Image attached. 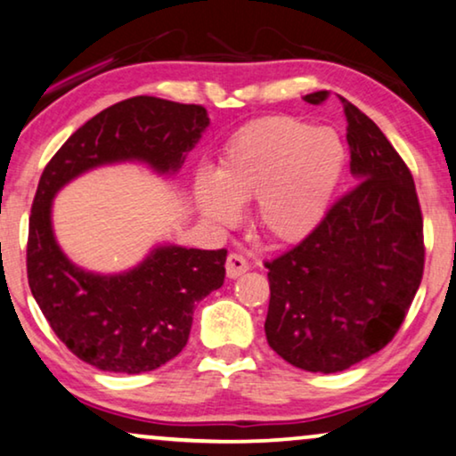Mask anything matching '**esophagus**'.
I'll use <instances>...</instances> for the list:
<instances>
[{"instance_id":"34e87169","label":"esophagus","mask_w":456,"mask_h":456,"mask_svg":"<svg viewBox=\"0 0 456 456\" xmlns=\"http://www.w3.org/2000/svg\"><path fill=\"white\" fill-rule=\"evenodd\" d=\"M224 269H227L229 279H238L244 275L246 271H250V263H248L241 254H229L227 263H224Z\"/></svg>"}]
</instances>
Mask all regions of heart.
<instances>
[{
    "label": "heart",
    "instance_id": "obj_1",
    "mask_svg": "<svg viewBox=\"0 0 456 456\" xmlns=\"http://www.w3.org/2000/svg\"><path fill=\"white\" fill-rule=\"evenodd\" d=\"M344 162V145L333 131L291 117H265L229 139L216 173L200 168L193 196L216 224H233L240 204L256 200L258 227L271 240L291 244L325 218Z\"/></svg>",
    "mask_w": 456,
    "mask_h": 456
}]
</instances>
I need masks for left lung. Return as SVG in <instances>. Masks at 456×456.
Returning a JSON list of instances; mask_svg holds the SVG:
<instances>
[{
	"label": "left lung",
	"mask_w": 456,
	"mask_h": 456,
	"mask_svg": "<svg viewBox=\"0 0 456 456\" xmlns=\"http://www.w3.org/2000/svg\"><path fill=\"white\" fill-rule=\"evenodd\" d=\"M327 91L306 95L319 104ZM350 173L359 181L269 269L266 342L289 365L344 371L403 325L423 277V218L404 160L367 114L342 97Z\"/></svg>",
	"instance_id": "1"
}]
</instances>
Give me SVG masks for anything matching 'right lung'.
Returning a JSON list of instances; mask_svg holds the SVG:
<instances>
[{"label": "right lung", "instance_id": "obj_1", "mask_svg": "<svg viewBox=\"0 0 456 456\" xmlns=\"http://www.w3.org/2000/svg\"><path fill=\"white\" fill-rule=\"evenodd\" d=\"M208 125L202 106L131 97L72 133L41 175L28 218V285L53 333L95 369L135 375L175 359L190 338L196 302L224 281L227 250L160 244L133 269L102 275L58 246L53 198L78 175L118 162L175 175Z\"/></svg>", "mask_w": 456, "mask_h": 456}]
</instances>
